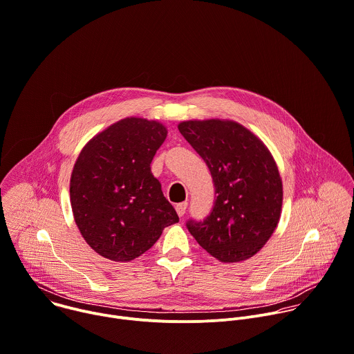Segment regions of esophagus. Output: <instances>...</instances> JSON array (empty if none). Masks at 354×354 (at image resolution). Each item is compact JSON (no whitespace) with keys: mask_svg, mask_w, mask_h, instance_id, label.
<instances>
[{"mask_svg":"<svg viewBox=\"0 0 354 354\" xmlns=\"http://www.w3.org/2000/svg\"><path fill=\"white\" fill-rule=\"evenodd\" d=\"M187 206H188L187 202H181V203H177V205H176V212H177V214H178L180 217H183V216L185 214Z\"/></svg>","mask_w":354,"mask_h":354,"instance_id":"esophagus-1","label":"esophagus"}]
</instances>
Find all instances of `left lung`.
Listing matches in <instances>:
<instances>
[{
	"instance_id": "left-lung-1",
	"label": "left lung",
	"mask_w": 354,
	"mask_h": 354,
	"mask_svg": "<svg viewBox=\"0 0 354 354\" xmlns=\"http://www.w3.org/2000/svg\"><path fill=\"white\" fill-rule=\"evenodd\" d=\"M183 137L207 165L214 202L203 220L189 218L196 242L223 263L256 254L274 232L282 206V181L264 144L230 120H189Z\"/></svg>"
}]
</instances>
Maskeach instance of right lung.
I'll return each mask as SVG.
<instances>
[{"mask_svg": "<svg viewBox=\"0 0 354 354\" xmlns=\"http://www.w3.org/2000/svg\"><path fill=\"white\" fill-rule=\"evenodd\" d=\"M163 124L127 118L95 136L80 152L71 178L75 221L86 242L113 261L145 253L178 216L151 173L165 142Z\"/></svg>", "mask_w": 354, "mask_h": 354, "instance_id": "1", "label": "right lung"}]
</instances>
